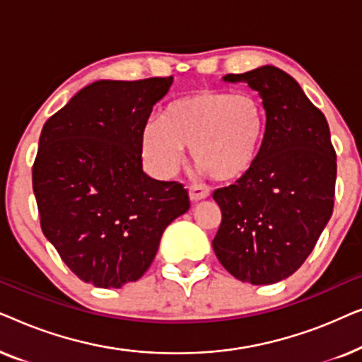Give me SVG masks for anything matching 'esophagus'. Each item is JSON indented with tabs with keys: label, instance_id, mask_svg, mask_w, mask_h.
<instances>
[{
	"label": "esophagus",
	"instance_id": "obj_1",
	"mask_svg": "<svg viewBox=\"0 0 362 362\" xmlns=\"http://www.w3.org/2000/svg\"><path fill=\"white\" fill-rule=\"evenodd\" d=\"M209 196V187L204 185H191L189 186V199L191 201H201Z\"/></svg>",
	"mask_w": 362,
	"mask_h": 362
}]
</instances>
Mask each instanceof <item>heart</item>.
I'll list each match as a JSON object with an SVG mask.
<instances>
[{
    "label": "heart",
    "mask_w": 362,
    "mask_h": 362,
    "mask_svg": "<svg viewBox=\"0 0 362 362\" xmlns=\"http://www.w3.org/2000/svg\"><path fill=\"white\" fill-rule=\"evenodd\" d=\"M269 133V113L249 92L197 90L176 98L141 128L140 146L148 170L170 176L181 165L185 146L217 181H239L259 163Z\"/></svg>",
    "instance_id": "b5f03b06"
}]
</instances>
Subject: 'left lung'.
Masks as SVG:
<instances>
[{"instance_id": "obj_1", "label": "left lung", "mask_w": 362, "mask_h": 362, "mask_svg": "<svg viewBox=\"0 0 362 362\" xmlns=\"http://www.w3.org/2000/svg\"><path fill=\"white\" fill-rule=\"evenodd\" d=\"M224 81L259 92L269 133L252 173L212 194L222 212L212 249L237 280L272 285L303 265L333 214L336 153L325 115L281 69Z\"/></svg>"}]
</instances>
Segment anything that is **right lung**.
<instances>
[{
	"mask_svg": "<svg viewBox=\"0 0 362 362\" xmlns=\"http://www.w3.org/2000/svg\"><path fill=\"white\" fill-rule=\"evenodd\" d=\"M171 83L97 81L44 123L33 166L41 229L86 284L136 281L166 227L189 209L182 185L143 173L141 128Z\"/></svg>",
	"mask_w": 362,
	"mask_h": 362,
	"instance_id": "add662e5",
	"label": "right lung"
}]
</instances>
